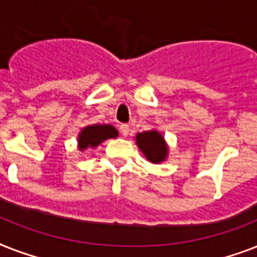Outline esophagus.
<instances>
[{"instance_id": "1", "label": "esophagus", "mask_w": 257, "mask_h": 257, "mask_svg": "<svg viewBox=\"0 0 257 257\" xmlns=\"http://www.w3.org/2000/svg\"><path fill=\"white\" fill-rule=\"evenodd\" d=\"M129 131H131V129H129V125L128 124H121L120 125V132H121V135H122V136H124V137L128 136Z\"/></svg>"}]
</instances>
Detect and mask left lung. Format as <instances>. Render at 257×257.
<instances>
[{"instance_id":"8db88e82","label":"left lung","mask_w":257,"mask_h":257,"mask_svg":"<svg viewBox=\"0 0 257 257\" xmlns=\"http://www.w3.org/2000/svg\"><path fill=\"white\" fill-rule=\"evenodd\" d=\"M136 143L137 147L151 163L159 164L167 159L168 147L165 144L164 137L160 132L147 131V132L137 133Z\"/></svg>"}]
</instances>
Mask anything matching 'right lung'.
I'll return each mask as SVG.
<instances>
[{
	"instance_id": "add662e5",
	"label": "right lung",
	"mask_w": 257,
	"mask_h": 257,
	"mask_svg": "<svg viewBox=\"0 0 257 257\" xmlns=\"http://www.w3.org/2000/svg\"><path fill=\"white\" fill-rule=\"evenodd\" d=\"M117 135H118L117 129L109 124L88 125L78 135V148L80 151H84L89 147L96 148L102 141L108 140V139H114L117 137Z\"/></svg>"
}]
</instances>
